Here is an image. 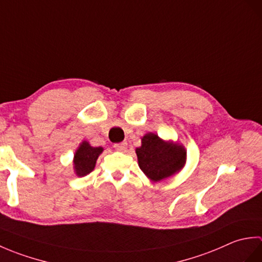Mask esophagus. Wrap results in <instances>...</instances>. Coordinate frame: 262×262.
I'll list each match as a JSON object with an SVG mask.
<instances>
[{
    "label": "esophagus",
    "mask_w": 262,
    "mask_h": 262,
    "mask_svg": "<svg viewBox=\"0 0 262 262\" xmlns=\"http://www.w3.org/2000/svg\"><path fill=\"white\" fill-rule=\"evenodd\" d=\"M115 149H117V151L119 152H125L126 148H127V143L126 142H121V143H117L114 145Z\"/></svg>",
    "instance_id": "1"
}]
</instances>
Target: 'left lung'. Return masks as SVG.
<instances>
[{"label":"left lung","instance_id":"obj_1","mask_svg":"<svg viewBox=\"0 0 262 262\" xmlns=\"http://www.w3.org/2000/svg\"><path fill=\"white\" fill-rule=\"evenodd\" d=\"M138 165L153 182H159L179 172L186 163V148L178 143L163 141L147 133L142 137V145L136 148Z\"/></svg>","mask_w":262,"mask_h":262}]
</instances>
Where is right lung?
I'll use <instances>...</instances> for the list:
<instances>
[{
	"label": "right lung",
	"mask_w": 262,
	"mask_h": 262,
	"mask_svg": "<svg viewBox=\"0 0 262 262\" xmlns=\"http://www.w3.org/2000/svg\"><path fill=\"white\" fill-rule=\"evenodd\" d=\"M102 147H93L86 141H83L74 154V172L77 177L90 173L96 166L99 155L102 153Z\"/></svg>",
	"instance_id": "1"
}]
</instances>
